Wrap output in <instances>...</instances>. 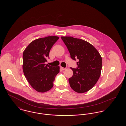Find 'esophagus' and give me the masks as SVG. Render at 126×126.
Here are the masks:
<instances>
[{"label":"esophagus","instance_id":"esophagus-1","mask_svg":"<svg viewBox=\"0 0 126 126\" xmlns=\"http://www.w3.org/2000/svg\"><path fill=\"white\" fill-rule=\"evenodd\" d=\"M60 68H61V69L62 70H66V68H64V67H62V66H60Z\"/></svg>","mask_w":126,"mask_h":126}]
</instances>
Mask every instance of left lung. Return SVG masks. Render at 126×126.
<instances>
[{
    "mask_svg": "<svg viewBox=\"0 0 126 126\" xmlns=\"http://www.w3.org/2000/svg\"><path fill=\"white\" fill-rule=\"evenodd\" d=\"M73 60L78 59V67L73 68V75L69 78L71 88L78 93L91 89L100 77L102 58L98 51L90 43L71 36H61Z\"/></svg>",
    "mask_w": 126,
    "mask_h": 126,
    "instance_id": "1",
    "label": "left lung"
}]
</instances>
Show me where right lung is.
Wrapping results in <instances>:
<instances>
[{"instance_id":"obj_1","label":"right lung","mask_w":126,"mask_h":126,"mask_svg":"<svg viewBox=\"0 0 126 126\" xmlns=\"http://www.w3.org/2000/svg\"><path fill=\"white\" fill-rule=\"evenodd\" d=\"M59 37L50 36L37 39L30 43L23 55V69L31 86L39 93L50 90L60 72V66H52L47 61L50 50Z\"/></svg>"}]
</instances>
